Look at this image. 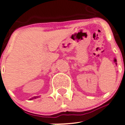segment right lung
Listing matches in <instances>:
<instances>
[{
    "label": "right lung",
    "instance_id": "right-lung-1",
    "mask_svg": "<svg viewBox=\"0 0 125 125\" xmlns=\"http://www.w3.org/2000/svg\"><path fill=\"white\" fill-rule=\"evenodd\" d=\"M38 97H32L31 98H30V100H33V99H35V98H38Z\"/></svg>",
    "mask_w": 125,
    "mask_h": 125
}]
</instances>
